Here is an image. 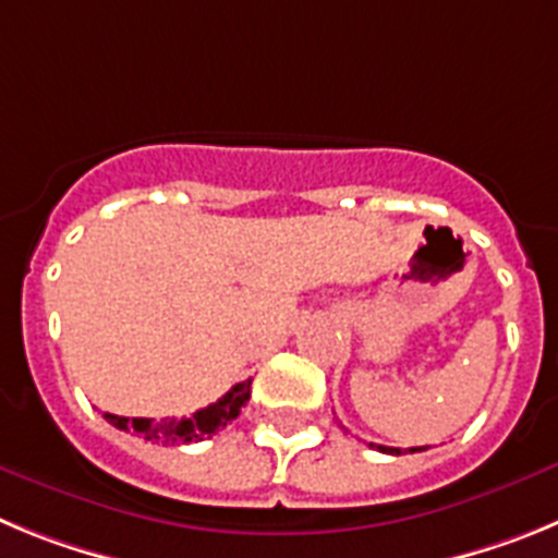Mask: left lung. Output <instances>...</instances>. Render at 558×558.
<instances>
[{"mask_svg": "<svg viewBox=\"0 0 558 558\" xmlns=\"http://www.w3.org/2000/svg\"><path fill=\"white\" fill-rule=\"evenodd\" d=\"M368 447H377L379 452H388V456H402L399 447H383V445H368ZM422 450H427V447H411V452H422Z\"/></svg>", "mask_w": 558, "mask_h": 558, "instance_id": "1", "label": "left lung"}]
</instances>
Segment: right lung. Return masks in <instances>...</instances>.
Instances as JSON below:
<instances>
[{
    "label": "right lung",
    "mask_w": 558,
    "mask_h": 558,
    "mask_svg": "<svg viewBox=\"0 0 558 558\" xmlns=\"http://www.w3.org/2000/svg\"><path fill=\"white\" fill-rule=\"evenodd\" d=\"M251 399V379L245 383H236L229 393L211 402V405L201 408L192 416L181 418H128V416H113V413H106V418L111 422L117 430L136 433L145 441H156V445H190V441H204V438H211L220 427L231 425L243 405Z\"/></svg>",
    "instance_id": "obj_1"
}]
</instances>
